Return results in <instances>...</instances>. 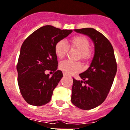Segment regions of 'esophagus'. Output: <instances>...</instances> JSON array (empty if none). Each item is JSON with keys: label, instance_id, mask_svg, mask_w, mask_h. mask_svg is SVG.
<instances>
[{"label": "esophagus", "instance_id": "obj_1", "mask_svg": "<svg viewBox=\"0 0 130 130\" xmlns=\"http://www.w3.org/2000/svg\"><path fill=\"white\" fill-rule=\"evenodd\" d=\"M63 75H64V76H67V74L65 73H63Z\"/></svg>", "mask_w": 130, "mask_h": 130}]
</instances>
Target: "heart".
<instances>
[{"label": "heart", "instance_id": "1", "mask_svg": "<svg viewBox=\"0 0 130 130\" xmlns=\"http://www.w3.org/2000/svg\"><path fill=\"white\" fill-rule=\"evenodd\" d=\"M70 46L79 52L78 58L84 61H88L91 58L92 52L89 47V40L86 37L83 36L73 37L70 40ZM68 45L64 40H60L55 44V52L58 58L63 59L68 52ZM59 69L65 73L71 75L80 71L82 70V65L79 62H73L65 60L59 63Z\"/></svg>", "mask_w": 130, "mask_h": 130}]
</instances>
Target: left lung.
Wrapping results in <instances>:
<instances>
[{"instance_id": "left-lung-1", "label": "left lung", "mask_w": 130, "mask_h": 130, "mask_svg": "<svg viewBox=\"0 0 130 130\" xmlns=\"http://www.w3.org/2000/svg\"><path fill=\"white\" fill-rule=\"evenodd\" d=\"M74 31L89 36L94 45L90 67L79 74L81 80L73 78L71 94L74 105L82 110H90L104 102L112 85L117 71L114 49L107 38L94 28Z\"/></svg>"}]
</instances>
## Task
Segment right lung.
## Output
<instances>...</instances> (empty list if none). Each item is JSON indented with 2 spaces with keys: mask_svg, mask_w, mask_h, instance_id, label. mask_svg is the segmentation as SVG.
<instances>
[{
  "mask_svg": "<svg viewBox=\"0 0 130 130\" xmlns=\"http://www.w3.org/2000/svg\"><path fill=\"white\" fill-rule=\"evenodd\" d=\"M52 26L41 27L23 42L17 64L18 83L23 98L30 105L40 106L51 100L53 91L63 77L57 70L55 46L71 33ZM52 70V77L44 73Z\"/></svg>",
  "mask_w": 130,
  "mask_h": 130,
  "instance_id": "right-lung-1",
  "label": "right lung"
}]
</instances>
